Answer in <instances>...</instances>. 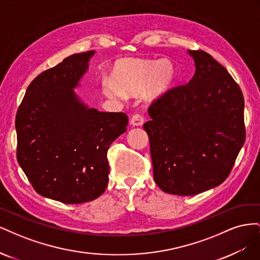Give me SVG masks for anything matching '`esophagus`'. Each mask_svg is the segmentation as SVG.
<instances>
[{
  "instance_id": "obj_1",
  "label": "esophagus",
  "mask_w": 260,
  "mask_h": 260,
  "mask_svg": "<svg viewBox=\"0 0 260 260\" xmlns=\"http://www.w3.org/2000/svg\"><path fill=\"white\" fill-rule=\"evenodd\" d=\"M144 123V117L142 114H135L131 118V124L142 125Z\"/></svg>"
}]
</instances>
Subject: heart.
Returning a JSON list of instances; mask_svg holds the SVG:
<instances>
[{"mask_svg":"<svg viewBox=\"0 0 260 260\" xmlns=\"http://www.w3.org/2000/svg\"><path fill=\"white\" fill-rule=\"evenodd\" d=\"M176 79L177 68L171 59L123 57L115 61L111 73L112 82H104L103 92L108 98L120 99L145 91L147 98L156 99L167 93Z\"/></svg>","mask_w":260,"mask_h":260,"instance_id":"1","label":"heart"}]
</instances>
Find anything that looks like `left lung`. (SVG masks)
Here are the masks:
<instances>
[{
  "label": "left lung",
  "instance_id": "1",
  "mask_svg": "<svg viewBox=\"0 0 260 260\" xmlns=\"http://www.w3.org/2000/svg\"><path fill=\"white\" fill-rule=\"evenodd\" d=\"M195 74L148 107L144 123L154 180L169 194L191 196L229 177L245 142L244 98L228 70L205 51H188Z\"/></svg>",
  "mask_w": 260,
  "mask_h": 260
}]
</instances>
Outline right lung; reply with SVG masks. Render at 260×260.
Returning <instances> with one entry per match:
<instances>
[{
	"instance_id": "right-lung-1",
	"label": "right lung",
	"mask_w": 260,
	"mask_h": 260,
	"mask_svg": "<svg viewBox=\"0 0 260 260\" xmlns=\"http://www.w3.org/2000/svg\"><path fill=\"white\" fill-rule=\"evenodd\" d=\"M93 54H74L36 77L15 120L17 161L29 182L44 198L65 204L104 193L109 145L127 131L124 113L89 108L74 92Z\"/></svg>"
}]
</instances>
